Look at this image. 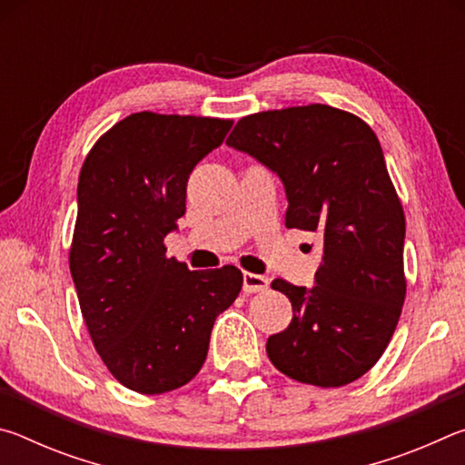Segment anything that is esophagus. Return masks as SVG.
<instances>
[{"label": "esophagus", "instance_id": "34e87169", "mask_svg": "<svg viewBox=\"0 0 465 465\" xmlns=\"http://www.w3.org/2000/svg\"><path fill=\"white\" fill-rule=\"evenodd\" d=\"M266 289H269V279L262 277V274L243 272V291L246 293H261V291Z\"/></svg>", "mask_w": 465, "mask_h": 465}]
</instances>
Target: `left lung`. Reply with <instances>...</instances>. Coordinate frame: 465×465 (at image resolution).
Here are the masks:
<instances>
[{"label": "left lung", "mask_w": 465, "mask_h": 465, "mask_svg": "<svg viewBox=\"0 0 465 465\" xmlns=\"http://www.w3.org/2000/svg\"><path fill=\"white\" fill-rule=\"evenodd\" d=\"M225 143L277 172L287 227L324 238L316 287L271 282L293 305L266 341L271 363L320 388L359 380L388 349L406 297V217L380 139L357 114L308 104L243 116Z\"/></svg>", "instance_id": "left-lung-1"}]
</instances>
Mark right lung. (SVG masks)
I'll return each mask as SVG.
<instances>
[{
    "label": "right lung",
    "instance_id": "1",
    "mask_svg": "<svg viewBox=\"0 0 465 465\" xmlns=\"http://www.w3.org/2000/svg\"><path fill=\"white\" fill-rule=\"evenodd\" d=\"M230 119L129 114L102 135L80 172L69 269L94 346L124 388H183L207 359L215 318L242 271H188L163 238L186 211V183L223 143Z\"/></svg>",
    "mask_w": 465,
    "mask_h": 465
}]
</instances>
